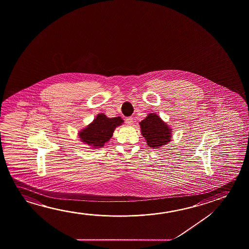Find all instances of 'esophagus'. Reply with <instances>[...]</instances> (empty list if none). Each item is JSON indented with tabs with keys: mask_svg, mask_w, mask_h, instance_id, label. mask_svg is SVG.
I'll use <instances>...</instances> for the list:
<instances>
[{
	"mask_svg": "<svg viewBox=\"0 0 249 249\" xmlns=\"http://www.w3.org/2000/svg\"><path fill=\"white\" fill-rule=\"evenodd\" d=\"M126 123L127 125H133V123H134V121H133V118L132 117H128V118L126 119Z\"/></svg>",
	"mask_w": 249,
	"mask_h": 249,
	"instance_id": "1",
	"label": "esophagus"
}]
</instances>
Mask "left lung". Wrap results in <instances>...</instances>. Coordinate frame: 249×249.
<instances>
[{"instance_id": "8db88e82", "label": "left lung", "mask_w": 249, "mask_h": 249, "mask_svg": "<svg viewBox=\"0 0 249 249\" xmlns=\"http://www.w3.org/2000/svg\"><path fill=\"white\" fill-rule=\"evenodd\" d=\"M141 132L148 147L160 148L171 142L173 129L155 113H149L140 123Z\"/></svg>"}]
</instances>
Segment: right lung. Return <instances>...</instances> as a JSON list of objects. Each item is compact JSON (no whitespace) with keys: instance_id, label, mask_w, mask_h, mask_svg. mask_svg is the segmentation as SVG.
Here are the masks:
<instances>
[{"instance_id":"right-lung-1","label":"right lung","mask_w":249,"mask_h":249,"mask_svg":"<svg viewBox=\"0 0 249 249\" xmlns=\"http://www.w3.org/2000/svg\"><path fill=\"white\" fill-rule=\"evenodd\" d=\"M124 123L121 116L109 118L101 113L96 115L92 123L78 133L80 141L92 149H99L109 142L114 131Z\"/></svg>"}]
</instances>
